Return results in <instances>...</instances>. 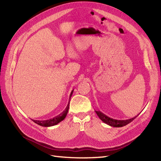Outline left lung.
I'll list each match as a JSON object with an SVG mask.
<instances>
[{"label":"left lung","mask_w":161,"mask_h":161,"mask_svg":"<svg viewBox=\"0 0 161 161\" xmlns=\"http://www.w3.org/2000/svg\"><path fill=\"white\" fill-rule=\"evenodd\" d=\"M96 114H97V115L99 116V118L103 121L104 123L108 124L111 126H113V127H117V128H119V127H123V126L127 125L128 124H130V122H131L137 116H135L134 118H131V119H126V120H117V119H112L109 117L107 116L106 115H105L104 114L102 113L101 111H96Z\"/></svg>","instance_id":"obj_1"}]
</instances>
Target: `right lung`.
Segmentation results:
<instances>
[{
	"instance_id": "obj_1",
	"label": "right lung",
	"mask_w": 161,
	"mask_h": 161,
	"mask_svg": "<svg viewBox=\"0 0 161 161\" xmlns=\"http://www.w3.org/2000/svg\"><path fill=\"white\" fill-rule=\"evenodd\" d=\"M72 92H73V91H72L71 93H70V97L72 95ZM69 103H70V101H69V104H68L66 109L64 111H63L60 115L56 117V118H53L52 119H49V120H46V121H39V120L33 119V121H34V122H35L37 124H38V125H42V126H44V127H48V126L55 125L58 124V123H60V121H62V120H64V118H66L68 111H69Z\"/></svg>"
}]
</instances>
